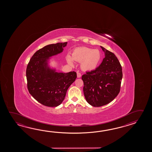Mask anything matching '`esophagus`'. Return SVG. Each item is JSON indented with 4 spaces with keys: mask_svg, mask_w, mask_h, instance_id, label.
<instances>
[{
    "mask_svg": "<svg viewBox=\"0 0 152 152\" xmlns=\"http://www.w3.org/2000/svg\"><path fill=\"white\" fill-rule=\"evenodd\" d=\"M81 77V73H79V72H77V77Z\"/></svg>",
    "mask_w": 152,
    "mask_h": 152,
    "instance_id": "34e87169",
    "label": "esophagus"
}]
</instances>
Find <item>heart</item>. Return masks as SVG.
<instances>
[{
	"instance_id": "obj_1",
	"label": "heart",
	"mask_w": 152,
	"mask_h": 152,
	"mask_svg": "<svg viewBox=\"0 0 152 152\" xmlns=\"http://www.w3.org/2000/svg\"><path fill=\"white\" fill-rule=\"evenodd\" d=\"M102 58L100 52L97 49L80 47L75 49L72 53V58L67 55L66 60L69 65L73 64V60L81 62V67L87 71H91L97 68Z\"/></svg>"
}]
</instances>
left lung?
<instances>
[{
    "instance_id": "1",
    "label": "left lung",
    "mask_w": 152,
    "mask_h": 152,
    "mask_svg": "<svg viewBox=\"0 0 152 152\" xmlns=\"http://www.w3.org/2000/svg\"><path fill=\"white\" fill-rule=\"evenodd\" d=\"M105 54L103 61L96 69L82 76L84 96L94 107L110 103L118 94L123 77L121 65L116 55L100 46Z\"/></svg>"
}]
</instances>
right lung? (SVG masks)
Returning a JSON list of instances; mask_svg holds the SVG:
<instances>
[{"label":"right lung","instance_id":"1","mask_svg":"<svg viewBox=\"0 0 152 152\" xmlns=\"http://www.w3.org/2000/svg\"><path fill=\"white\" fill-rule=\"evenodd\" d=\"M67 42L46 45L33 55L27 66L26 76L29 93L42 105L58 107L65 99L68 87L77 78L75 72L58 73L50 68V57L61 53Z\"/></svg>","mask_w":152,"mask_h":152}]
</instances>
